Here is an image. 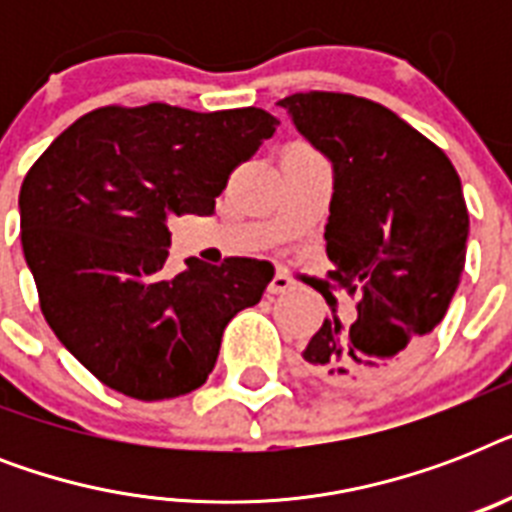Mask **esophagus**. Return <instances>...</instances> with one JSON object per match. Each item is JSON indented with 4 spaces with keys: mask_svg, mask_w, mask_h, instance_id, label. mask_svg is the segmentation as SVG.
<instances>
[{
    "mask_svg": "<svg viewBox=\"0 0 512 512\" xmlns=\"http://www.w3.org/2000/svg\"><path fill=\"white\" fill-rule=\"evenodd\" d=\"M295 287L297 284L289 279L287 273H276L271 279V284H268V292H271V295H287V292H292Z\"/></svg>",
    "mask_w": 512,
    "mask_h": 512,
    "instance_id": "34e87169",
    "label": "esophagus"
}]
</instances>
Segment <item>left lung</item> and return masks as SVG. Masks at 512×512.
Segmentation results:
<instances>
[{"instance_id":"8db88e82","label":"left lung","mask_w":512,"mask_h":512,"mask_svg":"<svg viewBox=\"0 0 512 512\" xmlns=\"http://www.w3.org/2000/svg\"><path fill=\"white\" fill-rule=\"evenodd\" d=\"M279 106L332 162L329 276L356 295V319H324L303 358L329 385H377L428 345L457 292L470 228L460 175L374 100L297 92Z\"/></svg>"}]
</instances>
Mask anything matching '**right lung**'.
Returning a JSON list of instances; mask_svg holds the SVG:
<instances>
[{"mask_svg":"<svg viewBox=\"0 0 512 512\" xmlns=\"http://www.w3.org/2000/svg\"><path fill=\"white\" fill-rule=\"evenodd\" d=\"M279 119L106 106L60 132L20 185V241L50 329L103 385L162 401L204 385L228 321L260 303L273 265L191 257L164 271L170 217L212 215L231 172Z\"/></svg>","mask_w":512,"mask_h":512,"instance_id":"right-lung-1","label":"right lung"}]
</instances>
